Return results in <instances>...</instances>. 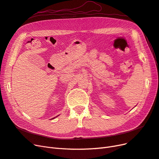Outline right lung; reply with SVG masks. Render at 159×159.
Segmentation results:
<instances>
[{
    "label": "right lung",
    "mask_w": 159,
    "mask_h": 159,
    "mask_svg": "<svg viewBox=\"0 0 159 159\" xmlns=\"http://www.w3.org/2000/svg\"><path fill=\"white\" fill-rule=\"evenodd\" d=\"M54 118H55V117H54ZM54 118H52V119H54Z\"/></svg>",
    "instance_id": "obj_1"
}]
</instances>
